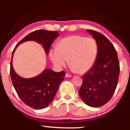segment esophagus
Wrapping results in <instances>:
<instances>
[{
    "label": "esophagus",
    "mask_w": 130,
    "mask_h": 130,
    "mask_svg": "<svg viewBox=\"0 0 130 130\" xmlns=\"http://www.w3.org/2000/svg\"><path fill=\"white\" fill-rule=\"evenodd\" d=\"M65 77H66L68 78V77H72V76L70 75V74H68V73H66Z\"/></svg>",
    "instance_id": "esophagus-1"
}]
</instances>
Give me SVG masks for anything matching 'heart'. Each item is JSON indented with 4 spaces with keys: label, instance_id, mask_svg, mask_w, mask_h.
<instances>
[{
    "label": "heart",
    "instance_id": "heart-1",
    "mask_svg": "<svg viewBox=\"0 0 130 130\" xmlns=\"http://www.w3.org/2000/svg\"><path fill=\"white\" fill-rule=\"evenodd\" d=\"M98 52V45L94 39L72 36L62 39L57 44V48L50 50L49 57L58 69L64 68L69 60L73 71L84 73L93 67Z\"/></svg>",
    "mask_w": 130,
    "mask_h": 130
}]
</instances>
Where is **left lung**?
I'll return each instance as SVG.
<instances>
[{"instance_id":"1","label":"left lung","mask_w":130,"mask_h":130,"mask_svg":"<svg viewBox=\"0 0 130 130\" xmlns=\"http://www.w3.org/2000/svg\"><path fill=\"white\" fill-rule=\"evenodd\" d=\"M95 39L98 56L94 65L83 76L78 91L82 100L92 107H99L111 99L117 87L120 67L113 45L103 34L87 30Z\"/></svg>"}]
</instances>
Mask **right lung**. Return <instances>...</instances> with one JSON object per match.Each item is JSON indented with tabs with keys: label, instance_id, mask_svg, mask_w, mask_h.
Segmentation results:
<instances>
[{
	"label": "right lung",
	"instance_id": "right-lung-1",
	"mask_svg": "<svg viewBox=\"0 0 130 130\" xmlns=\"http://www.w3.org/2000/svg\"><path fill=\"white\" fill-rule=\"evenodd\" d=\"M60 34L58 31L45 30H36L27 35L17 44L12 53L10 64V76L17 94L28 106L41 109L49 105L53 100L59 85L64 79L65 72H56L46 69L34 77L25 78L19 76L13 68L12 58L17 47L25 42L34 41L42 45L47 55L52 44Z\"/></svg>",
	"mask_w": 130,
	"mask_h": 130
}]
</instances>
